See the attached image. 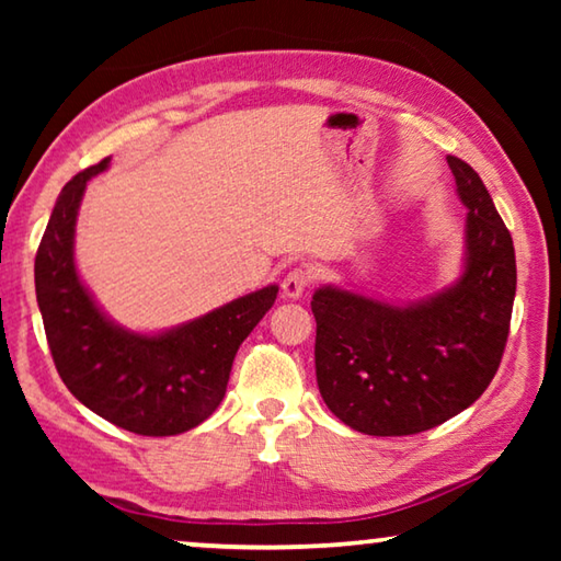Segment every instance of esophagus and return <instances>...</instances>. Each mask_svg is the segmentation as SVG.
<instances>
[{"label":"esophagus","instance_id":"34e87169","mask_svg":"<svg viewBox=\"0 0 561 561\" xmlns=\"http://www.w3.org/2000/svg\"><path fill=\"white\" fill-rule=\"evenodd\" d=\"M311 279H314V274H311V270H309V267H294V270H289V272H287V277H284V282H282V291H284V297H289V299H299L301 294L309 289Z\"/></svg>","mask_w":561,"mask_h":561}]
</instances>
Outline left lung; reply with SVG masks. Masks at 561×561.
<instances>
[{"label": "left lung", "instance_id": "obj_1", "mask_svg": "<svg viewBox=\"0 0 561 561\" xmlns=\"http://www.w3.org/2000/svg\"><path fill=\"white\" fill-rule=\"evenodd\" d=\"M462 205L465 272L435 297L396 307L336 287L311 299L319 393L341 423L366 435H413L485 393L505 354L517 264L488 187L448 156Z\"/></svg>", "mask_w": 561, "mask_h": 561}]
</instances>
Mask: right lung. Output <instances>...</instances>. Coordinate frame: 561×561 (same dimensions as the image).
<instances>
[{
	"label": "right lung",
	"mask_w": 561,
	"mask_h": 561,
	"mask_svg": "<svg viewBox=\"0 0 561 561\" xmlns=\"http://www.w3.org/2000/svg\"><path fill=\"white\" fill-rule=\"evenodd\" d=\"M111 158L64 185L34 260L36 301L46 341L66 388L138 435L185 433L215 413L242 341L272 309L279 287H264L158 336L113 324L83 287L73 264V227L87 183Z\"/></svg>",
	"instance_id": "obj_1"
}]
</instances>
